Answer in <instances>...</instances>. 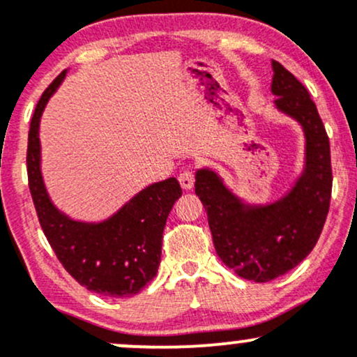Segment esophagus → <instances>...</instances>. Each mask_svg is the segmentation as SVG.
<instances>
[{
  "label": "esophagus",
  "instance_id": "esophagus-1",
  "mask_svg": "<svg viewBox=\"0 0 357 357\" xmlns=\"http://www.w3.org/2000/svg\"><path fill=\"white\" fill-rule=\"evenodd\" d=\"M178 181H179V184H181L183 190L190 191L191 188L195 186V174H192V171H190V169H184L179 173Z\"/></svg>",
  "mask_w": 357,
  "mask_h": 357
}]
</instances>
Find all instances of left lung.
Wrapping results in <instances>:
<instances>
[{
    "mask_svg": "<svg viewBox=\"0 0 357 357\" xmlns=\"http://www.w3.org/2000/svg\"><path fill=\"white\" fill-rule=\"evenodd\" d=\"M273 107L301 126L304 167L280 198H241L210 166L195 173V191L208 215L220 260L236 275L270 282L297 267L312 252L329 211L333 169L329 137L304 85L272 60Z\"/></svg>",
    "mask_w": 357,
    "mask_h": 357,
    "instance_id": "left-lung-1",
    "label": "left lung"
}]
</instances>
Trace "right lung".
Returning a JSON list of instances; mask_svg holds the SVG:
<instances>
[{
    "label": "right lung",
    "instance_id": "1",
    "mask_svg": "<svg viewBox=\"0 0 357 357\" xmlns=\"http://www.w3.org/2000/svg\"><path fill=\"white\" fill-rule=\"evenodd\" d=\"M67 72L45 90L31 119L26 154L31 198L48 243L80 285L105 297H132L158 273L167 215L183 191L176 178L153 183L99 221L72 218L53 203L42 173L40 121Z\"/></svg>",
    "mask_w": 357,
    "mask_h": 357
}]
</instances>
